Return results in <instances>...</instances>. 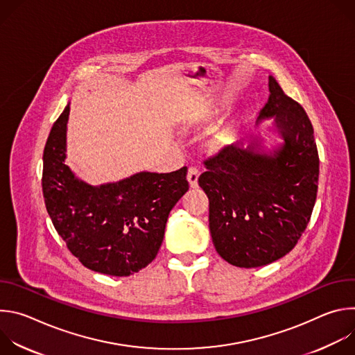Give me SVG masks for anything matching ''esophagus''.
<instances>
[{"label": "esophagus", "mask_w": 355, "mask_h": 355, "mask_svg": "<svg viewBox=\"0 0 355 355\" xmlns=\"http://www.w3.org/2000/svg\"><path fill=\"white\" fill-rule=\"evenodd\" d=\"M198 178H199V171L198 168L195 167H189L188 170V175H187V180L189 182V187L191 188H196L198 187Z\"/></svg>", "instance_id": "esophagus-1"}]
</instances>
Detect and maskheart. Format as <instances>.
I'll return each instance as SVG.
<instances>
[{
	"mask_svg": "<svg viewBox=\"0 0 355 355\" xmlns=\"http://www.w3.org/2000/svg\"><path fill=\"white\" fill-rule=\"evenodd\" d=\"M211 116V112L208 111H200V112H196L188 118H184L181 125L182 128L188 129V128H193V126H198L200 123H204L209 119ZM236 133H237V129H236V125L234 123H227V125H223L220 126L211 137L209 140V147L215 148V150H219L225 146H227L229 143L234 141L236 139Z\"/></svg>",
	"mask_w": 355,
	"mask_h": 355,
	"instance_id": "1",
	"label": "heart"
}]
</instances>
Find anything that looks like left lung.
<instances>
[{
	"label": "left lung",
	"instance_id": "obj_1",
	"mask_svg": "<svg viewBox=\"0 0 355 355\" xmlns=\"http://www.w3.org/2000/svg\"><path fill=\"white\" fill-rule=\"evenodd\" d=\"M270 98L257 119H272L282 143L266 150L251 136L205 162L198 182L209 198V229L219 256L240 268L274 263L305 232L318 193L319 155L313 126L270 76Z\"/></svg>",
	"mask_w": 355,
	"mask_h": 355
}]
</instances>
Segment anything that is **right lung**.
Listing matches in <instances>:
<instances>
[{
  "mask_svg": "<svg viewBox=\"0 0 355 355\" xmlns=\"http://www.w3.org/2000/svg\"><path fill=\"white\" fill-rule=\"evenodd\" d=\"M69 114L70 104L53 123L43 151L47 214L84 267L129 277L156 259L168 215L189 188L187 167L164 174L140 171L91 185L66 164Z\"/></svg>",
  "mask_w": 355,
  "mask_h": 355,
  "instance_id": "right-lung-1",
  "label": "right lung"
}]
</instances>
